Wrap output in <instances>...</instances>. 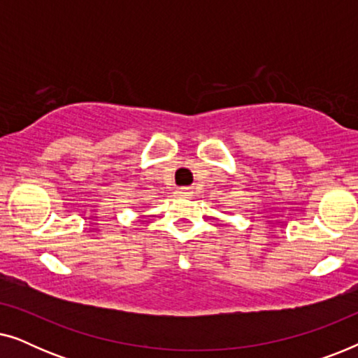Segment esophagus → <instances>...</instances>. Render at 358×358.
<instances>
[{"instance_id": "34e87169", "label": "esophagus", "mask_w": 358, "mask_h": 358, "mask_svg": "<svg viewBox=\"0 0 358 358\" xmlns=\"http://www.w3.org/2000/svg\"><path fill=\"white\" fill-rule=\"evenodd\" d=\"M180 194H184V192H180Z\"/></svg>"}]
</instances>
